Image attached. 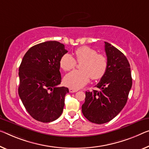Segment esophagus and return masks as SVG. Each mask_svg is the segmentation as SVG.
<instances>
[{"mask_svg": "<svg viewBox=\"0 0 149 149\" xmlns=\"http://www.w3.org/2000/svg\"><path fill=\"white\" fill-rule=\"evenodd\" d=\"M78 90H77V89H73V88H69V92L70 93H76L77 92Z\"/></svg>", "mask_w": 149, "mask_h": 149, "instance_id": "obj_1", "label": "esophagus"}]
</instances>
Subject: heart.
I'll list each match as a JSON object with an SVG mask.
<instances>
[{"label": "heart", "mask_w": 149, "mask_h": 149, "mask_svg": "<svg viewBox=\"0 0 149 149\" xmlns=\"http://www.w3.org/2000/svg\"><path fill=\"white\" fill-rule=\"evenodd\" d=\"M77 62L82 63L81 70H74L65 77L64 82L68 87L79 89L87 84L91 78L95 81L104 77L108 68L107 58L102 54H98L96 50L89 47H81L75 50ZM60 67L65 71L73 69L77 61L71 54L67 53L61 57Z\"/></svg>", "instance_id": "heart-1"}]
</instances>
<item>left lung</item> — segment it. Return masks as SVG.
<instances>
[{
    "label": "left lung",
    "mask_w": 149,
    "mask_h": 149,
    "mask_svg": "<svg viewBox=\"0 0 149 149\" xmlns=\"http://www.w3.org/2000/svg\"><path fill=\"white\" fill-rule=\"evenodd\" d=\"M108 68L104 77L96 85L100 91H86L82 113L96 124L109 122L122 111L127 103L132 87L130 67L122 52L104 42Z\"/></svg>",
    "instance_id": "8db88e82"
}]
</instances>
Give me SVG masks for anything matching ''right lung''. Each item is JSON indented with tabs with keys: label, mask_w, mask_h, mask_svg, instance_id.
<instances>
[{
	"label": "right lung",
	"mask_w": 149,
	"mask_h": 149,
	"mask_svg": "<svg viewBox=\"0 0 149 149\" xmlns=\"http://www.w3.org/2000/svg\"><path fill=\"white\" fill-rule=\"evenodd\" d=\"M68 51L57 41H47L32 47L19 67V95L27 112L42 123L55 120L63 113L65 97L69 93L58 87L61 75L59 62Z\"/></svg>",
	"instance_id": "1"
}]
</instances>
